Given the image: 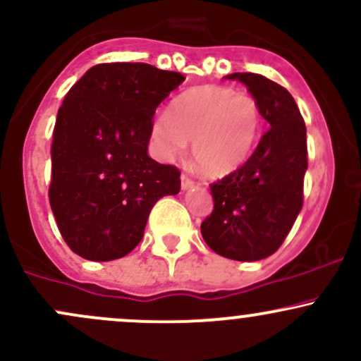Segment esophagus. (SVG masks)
I'll list each match as a JSON object with an SVG mask.
<instances>
[{"mask_svg": "<svg viewBox=\"0 0 361 361\" xmlns=\"http://www.w3.org/2000/svg\"><path fill=\"white\" fill-rule=\"evenodd\" d=\"M193 185V180L188 174H181V190H188Z\"/></svg>", "mask_w": 361, "mask_h": 361, "instance_id": "esophagus-1", "label": "esophagus"}]
</instances>
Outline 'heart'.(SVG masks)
Returning a JSON list of instances; mask_svg holds the SVG:
<instances>
[{
    "label": "heart",
    "instance_id": "heart-1",
    "mask_svg": "<svg viewBox=\"0 0 361 361\" xmlns=\"http://www.w3.org/2000/svg\"><path fill=\"white\" fill-rule=\"evenodd\" d=\"M263 114L252 94L225 86H195L178 94L169 114H157L150 138L159 157L174 159L192 140V155L206 176H225L256 147Z\"/></svg>",
    "mask_w": 361,
    "mask_h": 361
}]
</instances>
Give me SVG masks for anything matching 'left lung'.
I'll return each instance as SVG.
<instances>
[{
	"label": "left lung",
	"mask_w": 361,
	"mask_h": 361,
	"mask_svg": "<svg viewBox=\"0 0 361 361\" xmlns=\"http://www.w3.org/2000/svg\"><path fill=\"white\" fill-rule=\"evenodd\" d=\"M270 130L247 162L211 185L214 209L200 225L206 244L235 261H259L282 245L302 207L308 169L306 126L294 98L264 75L235 72Z\"/></svg>",
	"instance_id": "8db88e82"
}]
</instances>
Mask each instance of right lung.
<instances>
[{
    "label": "right lung",
    "mask_w": 361,
    "mask_h": 361,
    "mask_svg": "<svg viewBox=\"0 0 361 361\" xmlns=\"http://www.w3.org/2000/svg\"><path fill=\"white\" fill-rule=\"evenodd\" d=\"M185 81L149 63H98L56 114L50 206L78 256L112 261L140 244L161 197L180 192V171L149 157L155 109Z\"/></svg>",
    "instance_id": "add662e5"
}]
</instances>
